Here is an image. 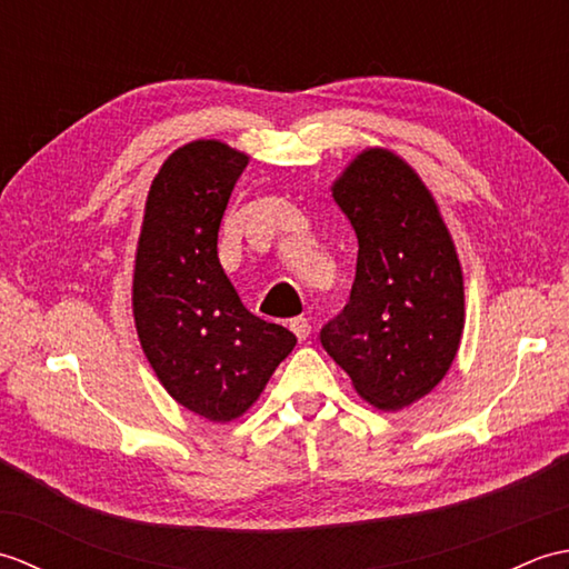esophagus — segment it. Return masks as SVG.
<instances>
[{
	"label": "esophagus",
	"instance_id": "obj_1",
	"mask_svg": "<svg viewBox=\"0 0 569 569\" xmlns=\"http://www.w3.org/2000/svg\"><path fill=\"white\" fill-rule=\"evenodd\" d=\"M291 330H293V335L298 337V340L303 342V340H308V335H310V322L306 318H293L291 320Z\"/></svg>",
	"mask_w": 569,
	"mask_h": 569
}]
</instances>
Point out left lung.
I'll use <instances>...</instances> for the list:
<instances>
[{
    "mask_svg": "<svg viewBox=\"0 0 569 569\" xmlns=\"http://www.w3.org/2000/svg\"><path fill=\"white\" fill-rule=\"evenodd\" d=\"M332 198L359 241L345 310L320 342L367 403L401 410L452 367L465 330V278L438 202L401 156L367 149Z\"/></svg>",
    "mask_w": 569,
    "mask_h": 569,
    "instance_id": "8db88e82",
    "label": "left lung"
}]
</instances>
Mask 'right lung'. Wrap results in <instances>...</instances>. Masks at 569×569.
<instances>
[{
	"label": "right lung",
	"mask_w": 569,
	"mask_h": 569,
	"mask_svg": "<svg viewBox=\"0 0 569 569\" xmlns=\"http://www.w3.org/2000/svg\"><path fill=\"white\" fill-rule=\"evenodd\" d=\"M249 156L217 139L176 149L156 173L134 261L139 342L163 389L212 422L247 413L296 335L241 303L217 232Z\"/></svg>",
	"instance_id": "obj_1"
}]
</instances>
